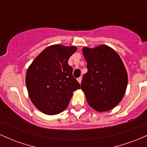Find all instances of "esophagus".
<instances>
[{
	"label": "esophagus",
	"mask_w": 147,
	"mask_h": 147,
	"mask_svg": "<svg viewBox=\"0 0 147 147\" xmlns=\"http://www.w3.org/2000/svg\"><path fill=\"white\" fill-rule=\"evenodd\" d=\"M82 77H79V78L77 79V81H78V82L79 84H81V82H82Z\"/></svg>",
	"instance_id": "34e87169"
}]
</instances>
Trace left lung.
<instances>
[{
    "label": "left lung",
    "mask_w": 147,
    "mask_h": 147,
    "mask_svg": "<svg viewBox=\"0 0 147 147\" xmlns=\"http://www.w3.org/2000/svg\"><path fill=\"white\" fill-rule=\"evenodd\" d=\"M82 52L88 72L81 85L88 104L98 112L110 111L125 94L128 75L124 63L117 52L105 45L84 47Z\"/></svg>",
    "instance_id": "1"
}]
</instances>
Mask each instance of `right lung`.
Returning <instances> with one entry per match:
<instances>
[{
  "label": "right lung",
  "instance_id": "obj_1",
  "mask_svg": "<svg viewBox=\"0 0 147 147\" xmlns=\"http://www.w3.org/2000/svg\"><path fill=\"white\" fill-rule=\"evenodd\" d=\"M75 46L52 45L42 51L30 65L25 83L29 97L37 109L47 115H57L68 107L73 92L81 88L72 76L68 59Z\"/></svg>",
  "mask_w": 147,
  "mask_h": 147
}]
</instances>
